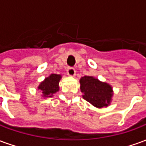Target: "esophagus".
<instances>
[{
	"label": "esophagus",
	"instance_id": "obj_1",
	"mask_svg": "<svg viewBox=\"0 0 146 146\" xmlns=\"http://www.w3.org/2000/svg\"><path fill=\"white\" fill-rule=\"evenodd\" d=\"M67 74H68V76H74L76 75V70L72 67H70V68L67 69Z\"/></svg>",
	"mask_w": 146,
	"mask_h": 146
}]
</instances>
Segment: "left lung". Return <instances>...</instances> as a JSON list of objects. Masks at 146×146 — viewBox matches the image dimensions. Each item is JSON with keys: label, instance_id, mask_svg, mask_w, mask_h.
<instances>
[{"label": "left lung", "instance_id": "1", "mask_svg": "<svg viewBox=\"0 0 146 146\" xmlns=\"http://www.w3.org/2000/svg\"><path fill=\"white\" fill-rule=\"evenodd\" d=\"M80 84L84 99L93 106L102 109L110 106L113 96V87L110 84L95 76H84L80 79Z\"/></svg>", "mask_w": 146, "mask_h": 146}]
</instances>
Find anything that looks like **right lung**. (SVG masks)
I'll list each match as a JSON object with an SVG mask.
<instances>
[{"label": "right lung", "mask_w": 146, "mask_h": 146, "mask_svg": "<svg viewBox=\"0 0 146 146\" xmlns=\"http://www.w3.org/2000/svg\"><path fill=\"white\" fill-rule=\"evenodd\" d=\"M62 76L59 74H51L46 77L37 87V89L41 92L43 98H51L59 91V81Z\"/></svg>", "instance_id": "right-lung-1"}]
</instances>
